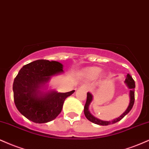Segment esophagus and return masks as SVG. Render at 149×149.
<instances>
[{
  "label": "esophagus",
  "instance_id": "esophagus-1",
  "mask_svg": "<svg viewBox=\"0 0 149 149\" xmlns=\"http://www.w3.org/2000/svg\"><path fill=\"white\" fill-rule=\"evenodd\" d=\"M81 88L82 89H84V90H85V91L88 90V86H87L86 85H83V86H81Z\"/></svg>",
  "mask_w": 149,
  "mask_h": 149
}]
</instances>
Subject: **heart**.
Listing matches in <instances>:
<instances>
[{"mask_svg":"<svg viewBox=\"0 0 149 149\" xmlns=\"http://www.w3.org/2000/svg\"><path fill=\"white\" fill-rule=\"evenodd\" d=\"M101 72V69L98 67H91L86 69L84 74L89 79H95L98 76Z\"/></svg>","mask_w":149,"mask_h":149,"instance_id":"obj_1","label":"heart"}]
</instances>
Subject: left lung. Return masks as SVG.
Returning a JSON list of instances; mask_svg holds the SVG:
<instances>
[{
    "instance_id": "1",
    "label": "left lung",
    "mask_w": 149,
    "mask_h": 149,
    "mask_svg": "<svg viewBox=\"0 0 149 149\" xmlns=\"http://www.w3.org/2000/svg\"><path fill=\"white\" fill-rule=\"evenodd\" d=\"M125 83L126 84L127 86L128 87L129 89H130V104H129L128 107H127V109L125 110V112L123 113V114L120 115L119 117L115 118L113 120H111V121H106V120H102L99 119V118H96L91 113L90 111L88 110L89 105H90L91 102L93 100V95L91 93H87V99H86V102L85 106H84V111L85 116L86 117V118L88 120H90L92 123L97 124V125H110V124H113L115 123H117L118 121H119L123 118L125 115L127 114L131 109H132V107H133L134 102V88H135V82H134V79H132V77L130 76V74H127L125 77Z\"/></svg>"
}]
</instances>
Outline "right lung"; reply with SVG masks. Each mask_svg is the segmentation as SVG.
I'll list each match as a JSON object with an SVG mask.
<instances>
[{"instance_id":"1","label":"right lung","mask_w":149,"mask_h":149,"mask_svg":"<svg viewBox=\"0 0 149 149\" xmlns=\"http://www.w3.org/2000/svg\"><path fill=\"white\" fill-rule=\"evenodd\" d=\"M57 61L38 60L23 66L13 83L14 100L17 109L26 118L36 123L55 119L62 110L66 97L74 91L44 92L51 77L63 72Z\"/></svg>"}]
</instances>
